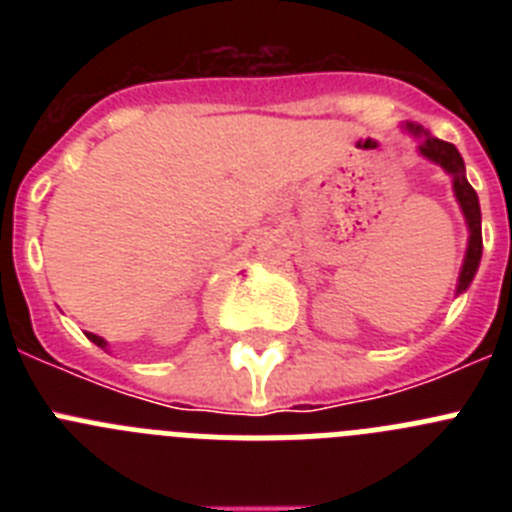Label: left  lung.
Here are the masks:
<instances>
[{"label": "left lung", "mask_w": 512, "mask_h": 512, "mask_svg": "<svg viewBox=\"0 0 512 512\" xmlns=\"http://www.w3.org/2000/svg\"><path fill=\"white\" fill-rule=\"evenodd\" d=\"M408 130L413 135H425V140L420 143V153L425 158H431L436 164H441L443 169L454 174V192L456 200H459L461 210H464V217H467L469 225V248H467V259H464V266H461L459 274V289L456 292H464L469 287V282L477 274L479 259H482V212H479V200L477 192L472 189V184L467 182V176H464V161H461L459 151L456 146L446 143V140L431 138V135L425 133L420 125H408Z\"/></svg>", "instance_id": "left-lung-1"}]
</instances>
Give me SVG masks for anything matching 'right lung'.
I'll list each match as a JSON object with an SVG mask.
<instances>
[{
  "mask_svg": "<svg viewBox=\"0 0 512 512\" xmlns=\"http://www.w3.org/2000/svg\"><path fill=\"white\" fill-rule=\"evenodd\" d=\"M87 338H89V341H94V343H97V346H104V341H102V338H99V336H94V333H87Z\"/></svg>",
  "mask_w": 512,
  "mask_h": 512,
  "instance_id": "1",
  "label": "right lung"
}]
</instances>
